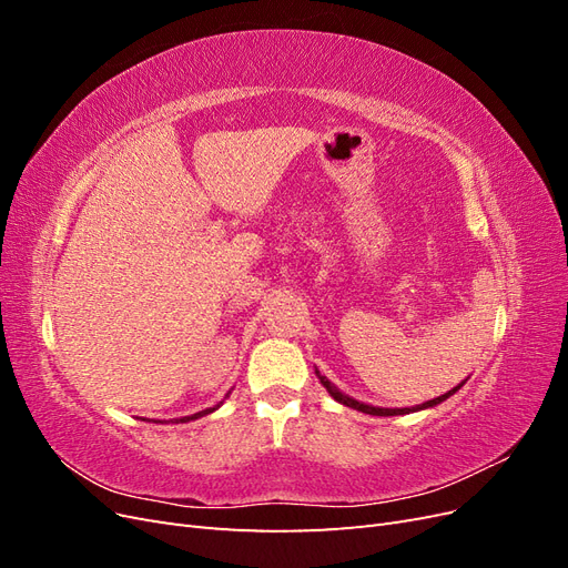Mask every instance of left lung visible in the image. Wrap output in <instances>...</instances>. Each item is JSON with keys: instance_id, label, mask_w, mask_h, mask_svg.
Wrapping results in <instances>:
<instances>
[{"instance_id": "left-lung-1", "label": "left lung", "mask_w": 568, "mask_h": 568, "mask_svg": "<svg viewBox=\"0 0 568 568\" xmlns=\"http://www.w3.org/2000/svg\"><path fill=\"white\" fill-rule=\"evenodd\" d=\"M315 374H317L320 384L326 388V393H329L336 403L346 405V407H353V409H357V412H365V415H374V417H395V415H409V412H419V409L436 407V405H440L443 400H448L450 395H455V393H457V390H459L464 384H467V379H464V382H462V384H457L453 390H448V393L438 395V398H434V400H426V403H422V405H415V407H376V405H367V403H359V400L351 398V395H346V393H343L341 388H336V386H334L329 379H326V376H322V374H320V369H315Z\"/></svg>"}]
</instances>
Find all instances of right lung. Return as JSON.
I'll list each match as a JSON object with an SVG mask.
<instances>
[{
  "label": "right lung",
  "instance_id": "obj_1",
  "mask_svg": "<svg viewBox=\"0 0 568 568\" xmlns=\"http://www.w3.org/2000/svg\"><path fill=\"white\" fill-rule=\"evenodd\" d=\"M232 393V390H230ZM230 393L225 395V398H230ZM222 403H225V400H220L215 407H209V409H201V412H196V415H192V417H182V419H178V422H192V419H199V417H203V415H211V412H215Z\"/></svg>",
  "mask_w": 568,
  "mask_h": 568
}]
</instances>
